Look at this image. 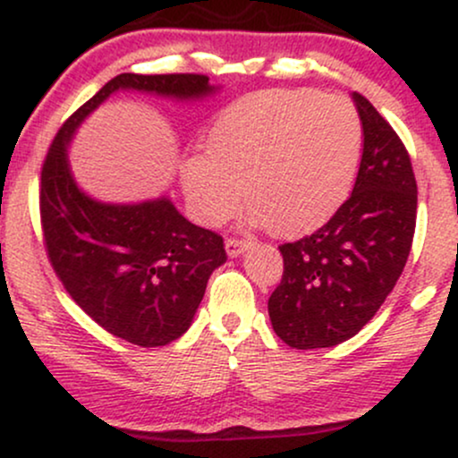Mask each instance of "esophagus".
Returning <instances> with one entry per match:
<instances>
[{
  "mask_svg": "<svg viewBox=\"0 0 458 458\" xmlns=\"http://www.w3.org/2000/svg\"><path fill=\"white\" fill-rule=\"evenodd\" d=\"M247 247H250V243H247V241H239V239H228V241H225V253H228L230 258L241 256V253H243Z\"/></svg>",
  "mask_w": 458,
  "mask_h": 458,
  "instance_id": "esophagus-1",
  "label": "esophagus"
}]
</instances>
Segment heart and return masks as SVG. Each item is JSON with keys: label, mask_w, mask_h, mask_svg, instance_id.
<instances>
[{"label": "heart", "mask_w": 458, "mask_h": 458, "mask_svg": "<svg viewBox=\"0 0 458 458\" xmlns=\"http://www.w3.org/2000/svg\"><path fill=\"white\" fill-rule=\"evenodd\" d=\"M362 153V125L344 98L277 89L247 98L215 123L208 156L181 170L191 213L225 222L245 202L275 234L316 228L348 196Z\"/></svg>", "instance_id": "heart-1"}]
</instances>
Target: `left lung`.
Masks as SVG:
<instances>
[{"instance_id": "left-lung-1", "label": "left lung", "mask_w": 458, "mask_h": 458, "mask_svg": "<svg viewBox=\"0 0 458 458\" xmlns=\"http://www.w3.org/2000/svg\"><path fill=\"white\" fill-rule=\"evenodd\" d=\"M362 157L352 196L322 228L279 247L284 277L268 299L290 348H333L376 316L403 273L416 228L418 187L403 142L373 104L352 93Z\"/></svg>"}]
</instances>
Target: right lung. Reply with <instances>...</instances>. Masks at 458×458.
<instances>
[{"instance_id":"1","label":"right lung","mask_w":458,"mask_h":458,"mask_svg":"<svg viewBox=\"0 0 458 458\" xmlns=\"http://www.w3.org/2000/svg\"><path fill=\"white\" fill-rule=\"evenodd\" d=\"M219 87L202 74H119L62 125L42 166L40 217L48 260L64 288L104 330L157 348L190 328L211 273L225 262L224 239L176 211L168 196L102 202L82 191L68 147L110 96L139 91L196 102Z\"/></svg>"}]
</instances>
